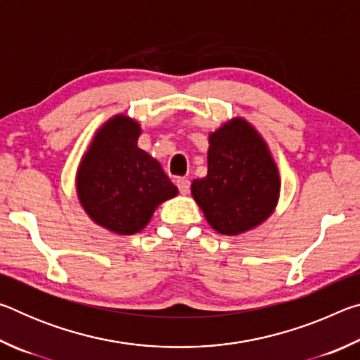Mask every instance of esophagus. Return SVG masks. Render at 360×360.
<instances>
[{"instance_id": "esophagus-1", "label": "esophagus", "mask_w": 360, "mask_h": 360, "mask_svg": "<svg viewBox=\"0 0 360 360\" xmlns=\"http://www.w3.org/2000/svg\"><path fill=\"white\" fill-rule=\"evenodd\" d=\"M176 186H178L179 192L182 195H187L188 191H191V181L186 179V178H178V179H176Z\"/></svg>"}]
</instances>
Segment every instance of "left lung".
<instances>
[{
	"label": "left lung",
	"mask_w": 360,
	"mask_h": 360,
	"mask_svg": "<svg viewBox=\"0 0 360 360\" xmlns=\"http://www.w3.org/2000/svg\"><path fill=\"white\" fill-rule=\"evenodd\" d=\"M281 181L264 138L235 117L210 133L208 174L193 179L192 197L222 235H240L275 211Z\"/></svg>",
	"instance_id": "obj_1"
}]
</instances>
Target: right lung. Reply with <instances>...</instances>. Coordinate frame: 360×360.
Instances as JSON below:
<instances>
[{
	"instance_id": "add662e5",
	"label": "right lung",
	"mask_w": 360,
	"mask_h": 360,
	"mask_svg": "<svg viewBox=\"0 0 360 360\" xmlns=\"http://www.w3.org/2000/svg\"><path fill=\"white\" fill-rule=\"evenodd\" d=\"M139 135L136 120L114 115L95 133L77 168L82 208L94 222L117 235L138 233L158 205L178 195L160 163L138 148Z\"/></svg>"
}]
</instances>
